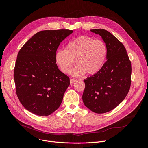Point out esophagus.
I'll use <instances>...</instances> for the list:
<instances>
[{
  "instance_id": "34e87169",
  "label": "esophagus",
  "mask_w": 148,
  "mask_h": 148,
  "mask_svg": "<svg viewBox=\"0 0 148 148\" xmlns=\"http://www.w3.org/2000/svg\"><path fill=\"white\" fill-rule=\"evenodd\" d=\"M70 84H73L74 82H76V79H74L71 78V79H70Z\"/></svg>"
}]
</instances>
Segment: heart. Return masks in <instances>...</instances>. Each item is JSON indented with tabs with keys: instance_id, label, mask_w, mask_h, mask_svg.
<instances>
[{
	"instance_id": "obj_1",
	"label": "heart",
	"mask_w": 148,
	"mask_h": 148,
	"mask_svg": "<svg viewBox=\"0 0 148 148\" xmlns=\"http://www.w3.org/2000/svg\"><path fill=\"white\" fill-rule=\"evenodd\" d=\"M107 55L105 43L100 39L82 36L67 44L65 49H59L55 56L56 64L62 72L71 73L76 64L73 74L80 77L87 72L89 75L97 73L104 65Z\"/></svg>"
}]
</instances>
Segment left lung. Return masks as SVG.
<instances>
[{"label": "left lung", "instance_id": "1", "mask_svg": "<svg viewBox=\"0 0 148 148\" xmlns=\"http://www.w3.org/2000/svg\"><path fill=\"white\" fill-rule=\"evenodd\" d=\"M99 34L107 47V61L97 73L84 80V104L94 112L113 110L127 96L131 86L132 64L123 44L109 31L91 29Z\"/></svg>", "mask_w": 148, "mask_h": 148}]
</instances>
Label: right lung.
<instances>
[{
  "label": "right lung",
  "mask_w": 148,
  "mask_h": 148,
  "mask_svg": "<svg viewBox=\"0 0 148 148\" xmlns=\"http://www.w3.org/2000/svg\"><path fill=\"white\" fill-rule=\"evenodd\" d=\"M72 30H44L36 33L21 48L14 69L16 93L30 112L47 116L60 106L70 85L58 68L55 56L60 42Z\"/></svg>",
  "instance_id": "right-lung-1"
}]
</instances>
